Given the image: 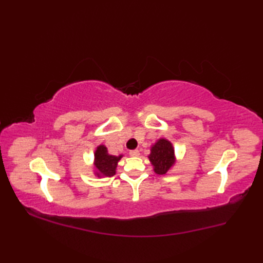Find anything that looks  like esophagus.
<instances>
[{
    "instance_id": "obj_1",
    "label": "esophagus",
    "mask_w": 263,
    "mask_h": 263,
    "mask_svg": "<svg viewBox=\"0 0 263 263\" xmlns=\"http://www.w3.org/2000/svg\"><path fill=\"white\" fill-rule=\"evenodd\" d=\"M129 156H130V157H138V156H139V150H137V149L130 150V151H129Z\"/></svg>"
}]
</instances>
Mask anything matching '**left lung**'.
<instances>
[{"label":"left lung","instance_id":"1","mask_svg":"<svg viewBox=\"0 0 263 263\" xmlns=\"http://www.w3.org/2000/svg\"><path fill=\"white\" fill-rule=\"evenodd\" d=\"M148 158L154 165L155 172L158 174H165L176 162L173 146L169 140L164 138L159 139L151 147V154Z\"/></svg>","mask_w":263,"mask_h":263}]
</instances>
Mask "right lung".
<instances>
[{
	"mask_svg": "<svg viewBox=\"0 0 263 263\" xmlns=\"http://www.w3.org/2000/svg\"><path fill=\"white\" fill-rule=\"evenodd\" d=\"M123 156H112L107 153V148L101 145L95 150L94 165L97 168L98 177H113L116 172L117 162L121 160Z\"/></svg>",
	"mask_w": 263,
	"mask_h": 263,
	"instance_id": "right-lung-1",
	"label": "right lung"
}]
</instances>
